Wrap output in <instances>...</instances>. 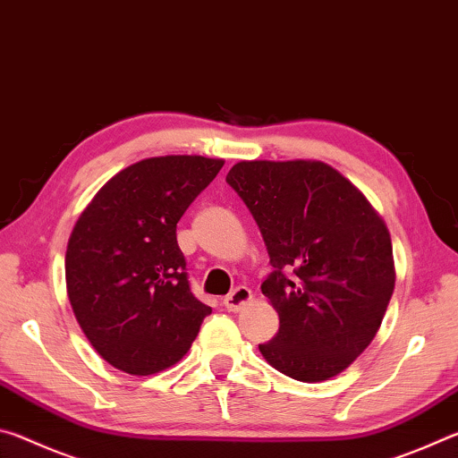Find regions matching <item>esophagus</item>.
Wrapping results in <instances>:
<instances>
[{"mask_svg": "<svg viewBox=\"0 0 458 458\" xmlns=\"http://www.w3.org/2000/svg\"><path fill=\"white\" fill-rule=\"evenodd\" d=\"M250 301H252L250 289H248V286H236V289L224 299V307H226L228 311H240V309L250 303Z\"/></svg>", "mask_w": 458, "mask_h": 458, "instance_id": "1", "label": "esophagus"}]
</instances>
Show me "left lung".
Instances as JSON below:
<instances>
[{
  "mask_svg": "<svg viewBox=\"0 0 458 458\" xmlns=\"http://www.w3.org/2000/svg\"><path fill=\"white\" fill-rule=\"evenodd\" d=\"M226 182L257 220L275 267L260 289L281 327L259 345L262 358L307 384L341 374L376 337L396 284L382 216L315 159L238 161Z\"/></svg>",
  "mask_w": 458,
  "mask_h": 458,
  "instance_id": "left-lung-1",
  "label": "left lung"
}]
</instances>
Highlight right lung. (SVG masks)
Instances as JSON below:
<instances>
[{"label": "right lung", "mask_w": 458, "mask_h": 458, "mask_svg": "<svg viewBox=\"0 0 458 458\" xmlns=\"http://www.w3.org/2000/svg\"><path fill=\"white\" fill-rule=\"evenodd\" d=\"M222 165L201 155L141 159L114 174L76 220L66 293L113 368L151 376L175 366L212 313L190 291L175 228Z\"/></svg>", "instance_id": "obj_1"}]
</instances>
